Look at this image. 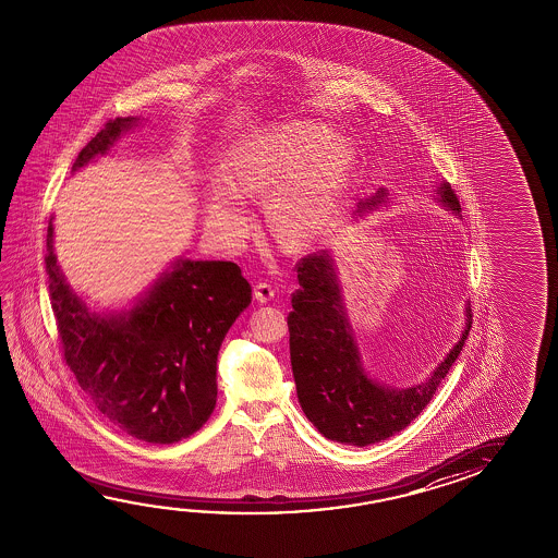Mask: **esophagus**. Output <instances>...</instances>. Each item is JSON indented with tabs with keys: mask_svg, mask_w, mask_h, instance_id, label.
Instances as JSON below:
<instances>
[{
	"mask_svg": "<svg viewBox=\"0 0 558 558\" xmlns=\"http://www.w3.org/2000/svg\"><path fill=\"white\" fill-rule=\"evenodd\" d=\"M275 288L270 283L258 282L255 286V298L256 302L268 303L275 298Z\"/></svg>",
	"mask_w": 558,
	"mask_h": 558,
	"instance_id": "34e87169",
	"label": "esophagus"
}]
</instances>
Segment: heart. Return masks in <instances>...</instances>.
I'll return each instance as SVG.
<instances>
[{"mask_svg":"<svg viewBox=\"0 0 558 558\" xmlns=\"http://www.w3.org/2000/svg\"><path fill=\"white\" fill-rule=\"evenodd\" d=\"M352 167L350 149L329 130L292 124L243 147L229 165L228 186H216L206 204V228L226 245L247 229L241 196L270 191L268 228L290 247H305L329 228Z\"/></svg>","mask_w":558,"mask_h":558,"instance_id":"b5f03b06","label":"heart"}]
</instances>
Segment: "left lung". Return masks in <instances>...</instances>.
Returning <instances> with one entry per match:
<instances>
[{
  "mask_svg": "<svg viewBox=\"0 0 558 558\" xmlns=\"http://www.w3.org/2000/svg\"><path fill=\"white\" fill-rule=\"evenodd\" d=\"M439 196L451 210L461 211L449 184L439 189ZM379 202H384V192L374 201L360 204V208L372 210ZM295 268L300 288L292 293L288 327L293 379L302 411L332 441L362 448L391 438L432 401L441 379L461 354L471 323L424 384L409 389L381 387L362 369L327 251L303 256Z\"/></svg>",
  "mask_w": 558,
  "mask_h": 558,
  "instance_id": "obj_1",
  "label": "left lung"
}]
</instances>
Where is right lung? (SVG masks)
<instances>
[{"mask_svg":"<svg viewBox=\"0 0 558 558\" xmlns=\"http://www.w3.org/2000/svg\"><path fill=\"white\" fill-rule=\"evenodd\" d=\"M136 119L109 120L72 165L101 156ZM46 275L65 364L97 411L132 438L174 444L216 407L221 340L251 303V283L228 260H179L144 302L99 317L75 298L56 263L52 221Z\"/></svg>","mask_w":558,"mask_h":558,"instance_id":"add662e5","label":"right lung"}]
</instances>
